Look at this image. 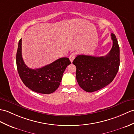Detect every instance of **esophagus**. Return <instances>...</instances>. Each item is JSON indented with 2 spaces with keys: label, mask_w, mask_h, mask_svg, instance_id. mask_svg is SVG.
<instances>
[{
  "label": "esophagus",
  "mask_w": 134,
  "mask_h": 134,
  "mask_svg": "<svg viewBox=\"0 0 134 134\" xmlns=\"http://www.w3.org/2000/svg\"><path fill=\"white\" fill-rule=\"evenodd\" d=\"M75 57H76V55H75V53H72V54L70 55V56L69 57V59H70V60L71 61V63H72V62H73L74 59L75 58Z\"/></svg>",
  "instance_id": "34e87169"
}]
</instances>
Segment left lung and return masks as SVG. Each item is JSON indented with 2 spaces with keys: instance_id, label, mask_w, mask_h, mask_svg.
Returning a JSON list of instances; mask_svg holds the SVG:
<instances>
[{
  "instance_id": "obj_1",
  "label": "left lung",
  "mask_w": 134,
  "mask_h": 134,
  "mask_svg": "<svg viewBox=\"0 0 134 134\" xmlns=\"http://www.w3.org/2000/svg\"><path fill=\"white\" fill-rule=\"evenodd\" d=\"M111 35L113 47L107 55L97 57L78 55L72 62L76 67L77 82L86 92L98 91L109 85L119 70V46L115 34Z\"/></svg>"
}]
</instances>
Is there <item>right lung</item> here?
Masks as SVG:
<instances>
[{
	"mask_svg": "<svg viewBox=\"0 0 134 134\" xmlns=\"http://www.w3.org/2000/svg\"><path fill=\"white\" fill-rule=\"evenodd\" d=\"M71 64L68 58H61L52 63L36 69L28 67L21 55V39L18 43L16 52L17 70L21 80L32 91L49 94L56 91L60 85L63 74Z\"/></svg>",
	"mask_w": 134,
	"mask_h": 134,
	"instance_id": "1",
	"label": "right lung"
}]
</instances>
